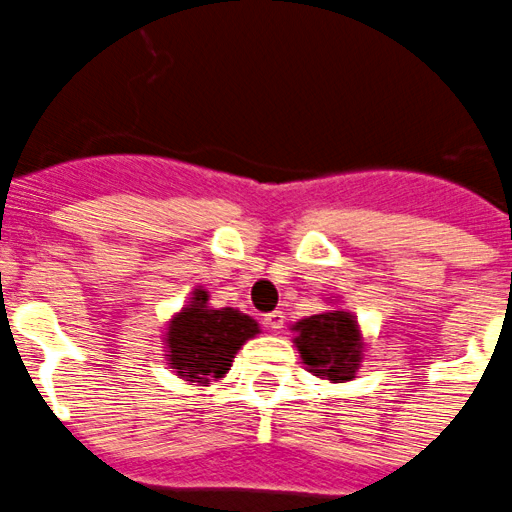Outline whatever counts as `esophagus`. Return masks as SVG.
Listing matches in <instances>:
<instances>
[{
    "label": "esophagus",
    "mask_w": 512,
    "mask_h": 512,
    "mask_svg": "<svg viewBox=\"0 0 512 512\" xmlns=\"http://www.w3.org/2000/svg\"><path fill=\"white\" fill-rule=\"evenodd\" d=\"M283 321H285L283 311H270V313H265L262 324H265L270 331H280V329H283Z\"/></svg>",
    "instance_id": "obj_1"
}]
</instances>
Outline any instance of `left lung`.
Returning a JSON list of instances; mask_svg holds the SVG:
<instances>
[{
  "label": "left lung",
  "mask_w": 512,
  "mask_h": 512,
  "mask_svg": "<svg viewBox=\"0 0 512 512\" xmlns=\"http://www.w3.org/2000/svg\"><path fill=\"white\" fill-rule=\"evenodd\" d=\"M293 331V344L308 372L331 382H347L357 375L359 362L365 359V339L347 308H331L296 321Z\"/></svg>",
  "instance_id": "obj_1"
}]
</instances>
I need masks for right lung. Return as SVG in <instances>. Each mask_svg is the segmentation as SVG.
Here are the masks:
<instances>
[{"mask_svg": "<svg viewBox=\"0 0 512 512\" xmlns=\"http://www.w3.org/2000/svg\"><path fill=\"white\" fill-rule=\"evenodd\" d=\"M255 334H260V326L252 316L237 308L209 306V293L199 285L188 306L168 321L165 359L181 380L209 385L227 375L234 354Z\"/></svg>", "mask_w": 512, "mask_h": 512, "instance_id": "add662e5", "label": "right lung"}]
</instances>
